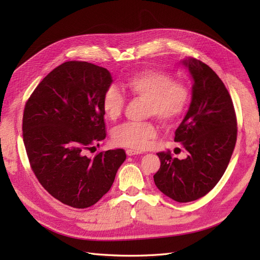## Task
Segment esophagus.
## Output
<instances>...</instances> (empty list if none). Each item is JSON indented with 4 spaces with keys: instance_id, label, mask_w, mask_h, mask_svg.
Returning <instances> with one entry per match:
<instances>
[{
    "instance_id": "esophagus-1",
    "label": "esophagus",
    "mask_w": 260,
    "mask_h": 260,
    "mask_svg": "<svg viewBox=\"0 0 260 260\" xmlns=\"http://www.w3.org/2000/svg\"><path fill=\"white\" fill-rule=\"evenodd\" d=\"M125 153H127L128 156H132V155L141 154V151H138V149H127V151H125Z\"/></svg>"
}]
</instances>
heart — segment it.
<instances>
[{
	"label": "heart",
	"instance_id": "heart-1",
	"mask_svg": "<svg viewBox=\"0 0 260 260\" xmlns=\"http://www.w3.org/2000/svg\"><path fill=\"white\" fill-rule=\"evenodd\" d=\"M133 96L146 101V116H154L160 122L170 124L182 117L190 104L188 86L174 80L170 74L156 69H144L131 75L124 82ZM105 116L115 120L122 113L124 96L116 85H109L102 99ZM156 136L153 122H127L117 127L113 133L115 144L135 149L143 148Z\"/></svg>",
	"mask_w": 260,
	"mask_h": 260
}]
</instances>
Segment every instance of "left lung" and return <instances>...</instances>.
I'll use <instances>...</instances> for the list:
<instances>
[{
  "label": "left lung",
  "mask_w": 260,
  "mask_h": 260,
  "mask_svg": "<svg viewBox=\"0 0 260 260\" xmlns=\"http://www.w3.org/2000/svg\"><path fill=\"white\" fill-rule=\"evenodd\" d=\"M194 80L192 102L175 132L188 156L178 159L170 151L157 153L160 168L154 175L159 190L179 203L199 200L215 187L229 165L237 143L238 122L224 83L208 65L183 60Z\"/></svg>",
  "instance_id": "8db88e82"
}]
</instances>
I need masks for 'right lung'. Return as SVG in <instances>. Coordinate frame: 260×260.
Masks as SVG:
<instances>
[{"label": "right lung", "mask_w": 260, "mask_h": 260, "mask_svg": "<svg viewBox=\"0 0 260 260\" xmlns=\"http://www.w3.org/2000/svg\"><path fill=\"white\" fill-rule=\"evenodd\" d=\"M106 68L70 60L46 76L26 102L22 138L30 167L54 199L88 208L112 187L122 148L85 156L106 138L102 99L112 83Z\"/></svg>", "instance_id": "add662e5"}]
</instances>
